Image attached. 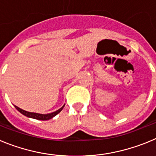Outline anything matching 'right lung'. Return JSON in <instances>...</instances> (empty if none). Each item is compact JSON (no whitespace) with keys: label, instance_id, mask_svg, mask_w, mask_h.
<instances>
[{"label":"right lung","instance_id":"obj_1","mask_svg":"<svg viewBox=\"0 0 156 156\" xmlns=\"http://www.w3.org/2000/svg\"><path fill=\"white\" fill-rule=\"evenodd\" d=\"M64 106L65 105L62 107L61 108H59L58 110H57V111L51 112V113H48V114H39V113H35V112H30L25 111V110L19 108V107L16 105H15V107H16V108L18 110V111L20 112L22 114H23V115H26V116L30 117V118H33V119H40V120H48V119L53 118L54 116H55L57 114H58L59 112L62 110V108H64Z\"/></svg>","mask_w":156,"mask_h":156}]
</instances>
